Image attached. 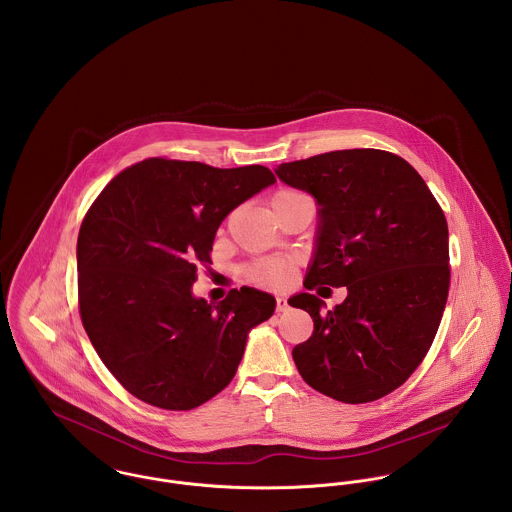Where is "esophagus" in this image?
I'll return each instance as SVG.
<instances>
[{"mask_svg": "<svg viewBox=\"0 0 512 512\" xmlns=\"http://www.w3.org/2000/svg\"><path fill=\"white\" fill-rule=\"evenodd\" d=\"M288 307H290V305H288V299H286L284 295H278V297H276V309H278L280 313H284V311H288Z\"/></svg>", "mask_w": 512, "mask_h": 512, "instance_id": "1", "label": "esophagus"}]
</instances>
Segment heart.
Here are the masks:
<instances>
[{"label":"heart","instance_id":"1","mask_svg":"<svg viewBox=\"0 0 512 512\" xmlns=\"http://www.w3.org/2000/svg\"><path fill=\"white\" fill-rule=\"evenodd\" d=\"M297 195H303L299 191H280L274 195L272 203L274 201H280V199H290V197H297ZM293 270H295V262L292 258H286V256H270V258H260V260H254L250 262L246 268H244V274H246V280L258 288H270V290H278V288H284L292 282Z\"/></svg>","mask_w":512,"mask_h":512}]
</instances>
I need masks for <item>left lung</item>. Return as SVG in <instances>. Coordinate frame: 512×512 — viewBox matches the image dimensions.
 I'll use <instances>...</instances> for the list:
<instances>
[{
  "label": "left lung",
  "instance_id": "left-lung-1",
  "mask_svg": "<svg viewBox=\"0 0 512 512\" xmlns=\"http://www.w3.org/2000/svg\"><path fill=\"white\" fill-rule=\"evenodd\" d=\"M278 177L319 203L317 250L303 286L347 288L325 311L313 293L293 307L313 333L293 347L301 378L345 404L378 400L428 355L449 292L447 222L420 173L382 149H341L282 163Z\"/></svg>",
  "mask_w": 512,
  "mask_h": 512
}]
</instances>
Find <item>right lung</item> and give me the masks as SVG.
Listing matches in <instances>:
<instances>
[{"label": "right lung", "mask_w": 512, "mask_h": 512, "mask_svg": "<svg viewBox=\"0 0 512 512\" xmlns=\"http://www.w3.org/2000/svg\"><path fill=\"white\" fill-rule=\"evenodd\" d=\"M276 181L264 165L219 169L149 157L118 173L90 205L76 242L84 331L114 378L142 402L193 410L234 378L248 331L276 299L230 290L197 299L220 222Z\"/></svg>", "instance_id": "1"}]
</instances>
